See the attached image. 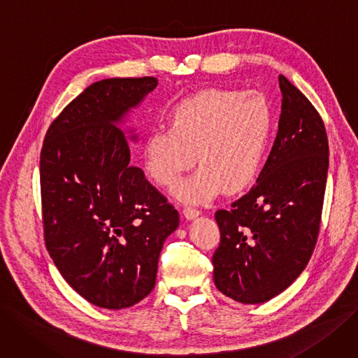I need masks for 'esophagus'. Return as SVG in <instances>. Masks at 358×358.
I'll list each match as a JSON object with an SVG mask.
<instances>
[{
  "label": "esophagus",
  "mask_w": 358,
  "mask_h": 358,
  "mask_svg": "<svg viewBox=\"0 0 358 358\" xmlns=\"http://www.w3.org/2000/svg\"><path fill=\"white\" fill-rule=\"evenodd\" d=\"M182 215L186 217V220H194L201 215V210L196 208H192V206H186L182 209Z\"/></svg>",
  "instance_id": "esophagus-1"
}]
</instances>
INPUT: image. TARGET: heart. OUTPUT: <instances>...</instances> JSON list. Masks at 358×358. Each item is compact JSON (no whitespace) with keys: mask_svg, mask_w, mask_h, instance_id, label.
Returning <instances> with one entry per match:
<instances>
[{"mask_svg":"<svg viewBox=\"0 0 358 358\" xmlns=\"http://www.w3.org/2000/svg\"><path fill=\"white\" fill-rule=\"evenodd\" d=\"M274 109L261 92L208 88L181 100L171 128L153 129L144 141V164L152 180L172 187L182 202L205 203L222 190L249 187L266 165L274 132Z\"/></svg>","mask_w":358,"mask_h":358,"instance_id":"heart-1","label":"heart"}]
</instances>
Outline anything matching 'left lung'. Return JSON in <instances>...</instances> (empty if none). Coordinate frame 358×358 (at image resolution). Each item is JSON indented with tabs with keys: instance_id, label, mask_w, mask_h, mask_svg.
<instances>
[{
	"instance_id": "1",
	"label": "left lung",
	"mask_w": 358,
	"mask_h": 358,
	"mask_svg": "<svg viewBox=\"0 0 358 358\" xmlns=\"http://www.w3.org/2000/svg\"><path fill=\"white\" fill-rule=\"evenodd\" d=\"M282 113L273 149L255 186L215 221L213 257L220 292L242 303L282 294L307 267L320 229L329 168L324 124L283 75Z\"/></svg>"
}]
</instances>
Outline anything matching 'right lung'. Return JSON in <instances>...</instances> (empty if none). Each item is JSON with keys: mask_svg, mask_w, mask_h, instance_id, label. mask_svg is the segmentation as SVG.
<instances>
[{"mask_svg": "<svg viewBox=\"0 0 358 358\" xmlns=\"http://www.w3.org/2000/svg\"><path fill=\"white\" fill-rule=\"evenodd\" d=\"M153 76L91 84L50 125L41 150L45 246L57 270L92 306L132 307L156 283L157 261L180 215L131 162L132 109Z\"/></svg>", "mask_w": 358, "mask_h": 358, "instance_id": "obj_1", "label": "right lung"}]
</instances>
